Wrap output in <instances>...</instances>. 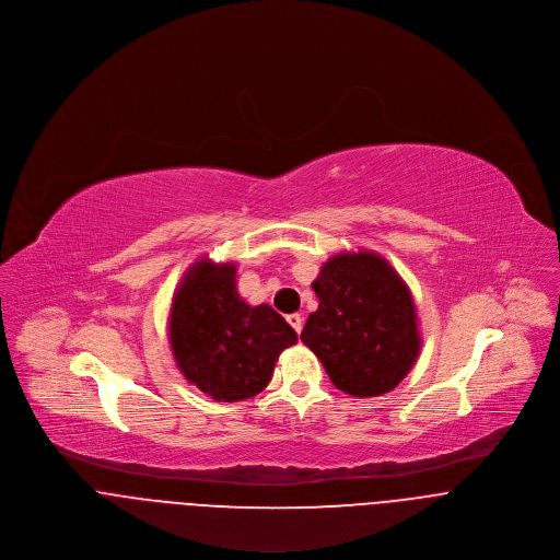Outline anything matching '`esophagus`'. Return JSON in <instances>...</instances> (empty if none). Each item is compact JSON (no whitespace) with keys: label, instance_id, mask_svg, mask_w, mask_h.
<instances>
[{"label":"esophagus","instance_id":"1","mask_svg":"<svg viewBox=\"0 0 560 560\" xmlns=\"http://www.w3.org/2000/svg\"><path fill=\"white\" fill-rule=\"evenodd\" d=\"M288 325H290L296 334H301V331H303V316H301V314H290V316H288Z\"/></svg>","mask_w":560,"mask_h":560}]
</instances>
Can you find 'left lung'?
<instances>
[{"label":"left lung","instance_id":"1","mask_svg":"<svg viewBox=\"0 0 560 560\" xmlns=\"http://www.w3.org/2000/svg\"><path fill=\"white\" fill-rule=\"evenodd\" d=\"M312 288L320 305L301 339L337 389L357 398L392 392L422 346L416 303L400 275L372 250L337 253Z\"/></svg>","mask_w":560,"mask_h":560}]
</instances>
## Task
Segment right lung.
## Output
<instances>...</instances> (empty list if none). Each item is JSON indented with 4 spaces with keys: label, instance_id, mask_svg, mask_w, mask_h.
Instances as JSON below:
<instances>
[{
    "label": "right lung",
    "instance_id": "add662e5",
    "mask_svg": "<svg viewBox=\"0 0 560 560\" xmlns=\"http://www.w3.org/2000/svg\"><path fill=\"white\" fill-rule=\"evenodd\" d=\"M235 264L208 257L182 279L168 316L177 368L203 394L237 402L259 394L296 331L270 307H250L235 290Z\"/></svg>",
    "mask_w": 560,
    "mask_h": 560
}]
</instances>
